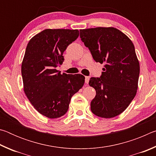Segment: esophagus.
<instances>
[{
	"mask_svg": "<svg viewBox=\"0 0 156 156\" xmlns=\"http://www.w3.org/2000/svg\"><path fill=\"white\" fill-rule=\"evenodd\" d=\"M89 81V76H85V83L86 84H88Z\"/></svg>",
	"mask_w": 156,
	"mask_h": 156,
	"instance_id": "esophagus-1",
	"label": "esophagus"
}]
</instances>
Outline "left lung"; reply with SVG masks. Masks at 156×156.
I'll return each instance as SVG.
<instances>
[{"instance_id": "left-lung-1", "label": "left lung", "mask_w": 156, "mask_h": 156, "mask_svg": "<svg viewBox=\"0 0 156 156\" xmlns=\"http://www.w3.org/2000/svg\"><path fill=\"white\" fill-rule=\"evenodd\" d=\"M80 38L97 62L105 63L100 78L89 84L96 95L91 110L97 116L112 118L122 113L136 96L140 63L129 37L114 27L80 30Z\"/></svg>"}]
</instances>
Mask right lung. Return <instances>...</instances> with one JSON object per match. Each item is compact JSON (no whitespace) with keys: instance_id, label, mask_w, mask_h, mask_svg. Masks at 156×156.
I'll use <instances>...</instances> for the list:
<instances>
[{"instance_id":"obj_1","label":"right lung","mask_w":156,"mask_h":156,"mask_svg":"<svg viewBox=\"0 0 156 156\" xmlns=\"http://www.w3.org/2000/svg\"><path fill=\"white\" fill-rule=\"evenodd\" d=\"M78 36V30L47 29L27 44L21 65L24 92L37 112L49 118L64 115L72 97L84 85V76L61 74L56 69Z\"/></svg>"}]
</instances>
